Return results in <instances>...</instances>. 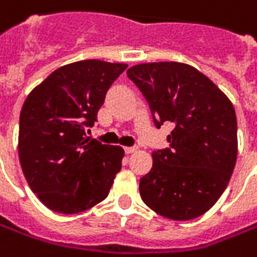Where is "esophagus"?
Returning a JSON list of instances; mask_svg holds the SVG:
<instances>
[{"label": "esophagus", "instance_id": "esophagus-1", "mask_svg": "<svg viewBox=\"0 0 257 257\" xmlns=\"http://www.w3.org/2000/svg\"><path fill=\"white\" fill-rule=\"evenodd\" d=\"M125 152H126V154H135V152H138V148L137 146H126V148H125Z\"/></svg>", "mask_w": 257, "mask_h": 257}]
</instances>
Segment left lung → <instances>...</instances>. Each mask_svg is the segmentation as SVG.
<instances>
[{
	"label": "left lung",
	"instance_id": "8db88e82",
	"mask_svg": "<svg viewBox=\"0 0 257 257\" xmlns=\"http://www.w3.org/2000/svg\"><path fill=\"white\" fill-rule=\"evenodd\" d=\"M144 93L158 128L169 120L171 148L152 154L139 182L146 206L172 220L206 213L222 196L237 158V122L230 99L208 76L182 62L138 64L126 71Z\"/></svg>",
	"mask_w": 257,
	"mask_h": 257
}]
</instances>
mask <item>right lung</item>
Here are the masks:
<instances>
[{"label":"right lung","instance_id":"add662e5","mask_svg":"<svg viewBox=\"0 0 257 257\" xmlns=\"http://www.w3.org/2000/svg\"><path fill=\"white\" fill-rule=\"evenodd\" d=\"M126 68L99 59L72 62L55 69L24 102L20 164L31 190L51 210L79 213L108 196L123 149L85 135Z\"/></svg>","mask_w":257,"mask_h":257}]
</instances>
